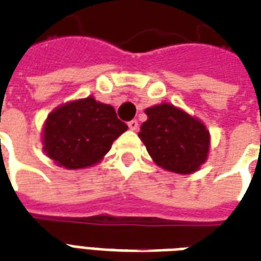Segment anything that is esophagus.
Segmentation results:
<instances>
[{
	"instance_id": "34e87169",
	"label": "esophagus",
	"mask_w": 261,
	"mask_h": 261,
	"mask_svg": "<svg viewBox=\"0 0 261 261\" xmlns=\"http://www.w3.org/2000/svg\"><path fill=\"white\" fill-rule=\"evenodd\" d=\"M138 121L137 120H131V121H128V127H130V130H138Z\"/></svg>"
}]
</instances>
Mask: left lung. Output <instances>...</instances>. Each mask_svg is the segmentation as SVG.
I'll use <instances>...</instances> for the list:
<instances>
[{
    "instance_id": "8db88e82",
    "label": "left lung",
    "mask_w": 261,
    "mask_h": 261,
    "mask_svg": "<svg viewBox=\"0 0 261 261\" xmlns=\"http://www.w3.org/2000/svg\"><path fill=\"white\" fill-rule=\"evenodd\" d=\"M138 137L155 164L175 173L196 172L207 159L210 134L205 125L180 109L162 103L145 110Z\"/></svg>"
}]
</instances>
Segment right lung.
<instances>
[{
    "label": "right lung",
    "mask_w": 261,
    "mask_h": 261,
    "mask_svg": "<svg viewBox=\"0 0 261 261\" xmlns=\"http://www.w3.org/2000/svg\"><path fill=\"white\" fill-rule=\"evenodd\" d=\"M127 128L112 106L86 97L50 113L43 131L44 151L60 166L81 169L97 164Z\"/></svg>",
    "instance_id": "add662e5"
}]
</instances>
